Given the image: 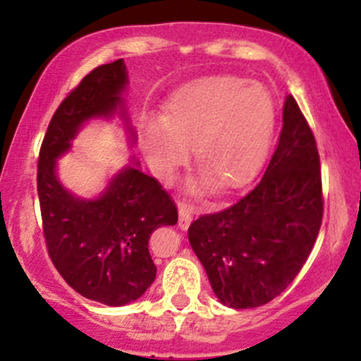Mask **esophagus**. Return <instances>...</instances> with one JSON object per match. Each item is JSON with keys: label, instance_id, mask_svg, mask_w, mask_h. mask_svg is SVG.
I'll list each match as a JSON object with an SVG mask.
<instances>
[{"label": "esophagus", "instance_id": "esophagus-1", "mask_svg": "<svg viewBox=\"0 0 361 361\" xmlns=\"http://www.w3.org/2000/svg\"><path fill=\"white\" fill-rule=\"evenodd\" d=\"M178 213H180V220H178V225H180L181 228H187L188 225H190L192 218H194V206L185 201H180L178 202Z\"/></svg>", "mask_w": 361, "mask_h": 361}]
</instances>
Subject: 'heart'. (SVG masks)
<instances>
[{"mask_svg": "<svg viewBox=\"0 0 361 361\" xmlns=\"http://www.w3.org/2000/svg\"><path fill=\"white\" fill-rule=\"evenodd\" d=\"M274 103L258 83L221 76L185 87L164 116L143 122L145 150L155 173L171 180L194 147L195 159L221 188L246 183L267 154Z\"/></svg>", "mask_w": 361, "mask_h": 361, "instance_id": "obj_1", "label": "heart"}]
</instances>
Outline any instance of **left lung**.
Wrapping results in <instances>:
<instances>
[{
    "label": "left lung",
    "instance_id": "1",
    "mask_svg": "<svg viewBox=\"0 0 361 361\" xmlns=\"http://www.w3.org/2000/svg\"><path fill=\"white\" fill-rule=\"evenodd\" d=\"M323 202L314 134L288 96L279 143L260 181L227 209L201 214L188 227L221 304L250 309L278 297L314 246Z\"/></svg>",
    "mask_w": 361,
    "mask_h": 361
}]
</instances>
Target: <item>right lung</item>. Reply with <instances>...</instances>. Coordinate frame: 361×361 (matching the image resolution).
<instances>
[{
  "instance_id": "add662e5",
  "label": "right lung",
  "mask_w": 361,
  "mask_h": 361,
  "mask_svg": "<svg viewBox=\"0 0 361 361\" xmlns=\"http://www.w3.org/2000/svg\"><path fill=\"white\" fill-rule=\"evenodd\" d=\"M127 83L123 61L101 64L59 104L38 155V199L49 257L75 292L106 305L136 300L157 267L148 241L155 228L174 225L178 207L154 176L127 167L96 201L73 197L56 178V159L80 126L111 115Z\"/></svg>"
}]
</instances>
